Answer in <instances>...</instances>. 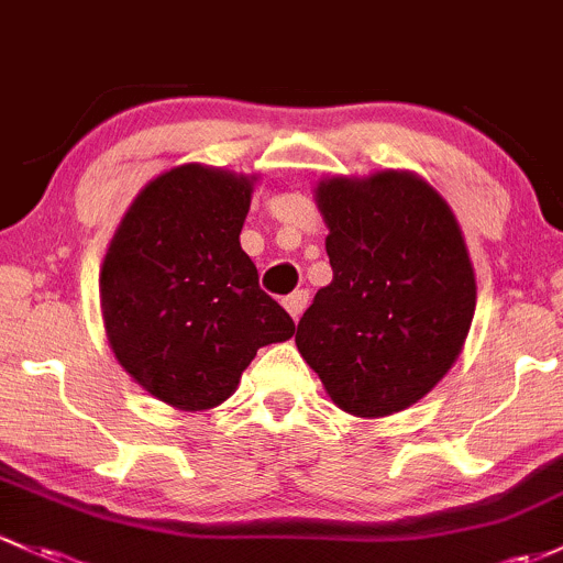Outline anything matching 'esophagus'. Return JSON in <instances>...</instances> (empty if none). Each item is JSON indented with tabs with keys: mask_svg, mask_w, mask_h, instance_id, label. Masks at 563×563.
<instances>
[{
	"mask_svg": "<svg viewBox=\"0 0 563 563\" xmlns=\"http://www.w3.org/2000/svg\"><path fill=\"white\" fill-rule=\"evenodd\" d=\"M282 303H284V308H287L289 317H292L295 322H298L300 313H303L306 306H308V292H306V289H298V292L287 295V298H284Z\"/></svg>",
	"mask_w": 563,
	"mask_h": 563,
	"instance_id": "esophagus-1",
	"label": "esophagus"
}]
</instances>
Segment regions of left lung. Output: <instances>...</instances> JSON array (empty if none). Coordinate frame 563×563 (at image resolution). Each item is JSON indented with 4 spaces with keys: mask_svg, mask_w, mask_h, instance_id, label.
Here are the masks:
<instances>
[{
    "mask_svg": "<svg viewBox=\"0 0 563 563\" xmlns=\"http://www.w3.org/2000/svg\"><path fill=\"white\" fill-rule=\"evenodd\" d=\"M332 282L298 324V352L360 419L400 413L451 371L475 313V271L445 198L410 172L313 187Z\"/></svg>",
    "mask_w": 563,
    "mask_h": 563,
    "instance_id": "8db88e82",
    "label": "left lung"
}]
</instances>
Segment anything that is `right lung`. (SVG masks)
Returning <instances> with one entry per match:
<instances>
[{
  "instance_id": "obj_1",
  "label": "right lung",
  "mask_w": 563,
  "mask_h": 563,
  "mask_svg": "<svg viewBox=\"0 0 563 563\" xmlns=\"http://www.w3.org/2000/svg\"><path fill=\"white\" fill-rule=\"evenodd\" d=\"M257 177L183 163L150 179L120 220L99 274L114 360L161 402H225L260 346L295 322L257 284L241 228Z\"/></svg>"
}]
</instances>
